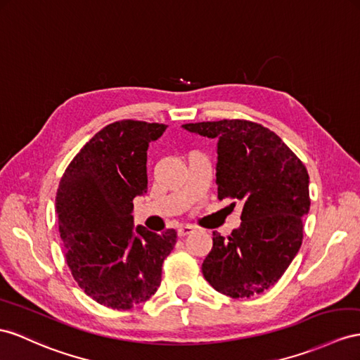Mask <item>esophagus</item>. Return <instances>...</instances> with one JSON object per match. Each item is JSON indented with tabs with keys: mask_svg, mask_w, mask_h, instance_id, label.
I'll return each instance as SVG.
<instances>
[{
	"mask_svg": "<svg viewBox=\"0 0 360 360\" xmlns=\"http://www.w3.org/2000/svg\"><path fill=\"white\" fill-rule=\"evenodd\" d=\"M193 231H195V228H193L191 225H181V226L178 228V236H179V237H186V236L191 234Z\"/></svg>",
	"mask_w": 360,
	"mask_h": 360,
	"instance_id": "esophagus-1",
	"label": "esophagus"
}]
</instances>
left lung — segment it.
<instances>
[{
    "label": "left lung",
    "instance_id": "1",
    "mask_svg": "<svg viewBox=\"0 0 360 360\" xmlns=\"http://www.w3.org/2000/svg\"><path fill=\"white\" fill-rule=\"evenodd\" d=\"M217 140V198L243 202L242 224L226 238L213 233L202 274L231 298L269 289L289 268L302 243L310 210L309 173L281 138L246 120L182 124Z\"/></svg>",
    "mask_w": 360,
    "mask_h": 360
}]
</instances>
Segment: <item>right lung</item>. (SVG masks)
Here are the masks:
<instances>
[{"instance_id": "right-lung-1", "label": "right lung", "mask_w": 360, "mask_h": 360, "mask_svg": "<svg viewBox=\"0 0 360 360\" xmlns=\"http://www.w3.org/2000/svg\"><path fill=\"white\" fill-rule=\"evenodd\" d=\"M167 126L123 120L82 147L59 182L56 213L67 263L98 304L127 310L158 290L176 231L134 226L132 200L147 191V149Z\"/></svg>"}]
</instances>
